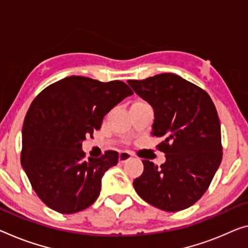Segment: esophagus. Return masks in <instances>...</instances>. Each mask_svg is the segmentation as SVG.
<instances>
[{"label":"esophagus","mask_w":248,"mask_h":248,"mask_svg":"<svg viewBox=\"0 0 248 248\" xmlns=\"http://www.w3.org/2000/svg\"><path fill=\"white\" fill-rule=\"evenodd\" d=\"M132 158V154L129 153V152H121L120 156H119V161L121 163H125L129 161V159Z\"/></svg>","instance_id":"34e87169"}]
</instances>
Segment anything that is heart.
I'll use <instances>...</instances> for the list:
<instances>
[{"label": "heart", "mask_w": 248, "mask_h": 248, "mask_svg": "<svg viewBox=\"0 0 248 248\" xmlns=\"http://www.w3.org/2000/svg\"><path fill=\"white\" fill-rule=\"evenodd\" d=\"M142 103H145V102H143V101H136V102L134 103V104H142ZM134 104H133V105H134Z\"/></svg>", "instance_id": "b5f03b06"}]
</instances>
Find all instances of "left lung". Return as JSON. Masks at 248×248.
I'll use <instances>...</instances> for the list:
<instances>
[{
  "instance_id": "left-lung-1",
  "label": "left lung",
  "mask_w": 248,
  "mask_h": 248,
  "mask_svg": "<svg viewBox=\"0 0 248 248\" xmlns=\"http://www.w3.org/2000/svg\"><path fill=\"white\" fill-rule=\"evenodd\" d=\"M129 86L154 109L152 135L162 137L161 166L143 159L133 182L136 193L159 209L178 212L206 192L223 156L220 123L209 95L181 76L163 73L129 79Z\"/></svg>"
}]
</instances>
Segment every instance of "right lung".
I'll use <instances>...</instances> for the list:
<instances>
[{"label": "right lung", "mask_w": 248, "mask_h": 248, "mask_svg": "<svg viewBox=\"0 0 248 248\" xmlns=\"http://www.w3.org/2000/svg\"><path fill=\"white\" fill-rule=\"evenodd\" d=\"M133 94L122 81L103 83L68 76L34 98L22 128L21 164L41 201L61 214L91 206L100 195L102 177L119 162L106 151L85 161L82 142L101 128L104 116Z\"/></svg>", "instance_id": "right-lung-1"}]
</instances>
